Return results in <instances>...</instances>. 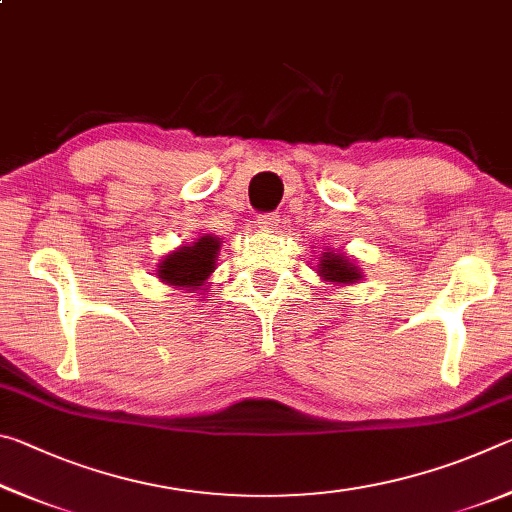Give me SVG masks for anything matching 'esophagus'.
<instances>
[{"mask_svg": "<svg viewBox=\"0 0 512 512\" xmlns=\"http://www.w3.org/2000/svg\"><path fill=\"white\" fill-rule=\"evenodd\" d=\"M257 223L259 228L266 230V232H273L277 225H280V214L277 212H266V214H259L257 216Z\"/></svg>", "mask_w": 512, "mask_h": 512, "instance_id": "1", "label": "esophagus"}]
</instances>
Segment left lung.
<instances>
[{"instance_id": "1", "label": "left lung", "mask_w": 512, "mask_h": 512, "mask_svg": "<svg viewBox=\"0 0 512 512\" xmlns=\"http://www.w3.org/2000/svg\"><path fill=\"white\" fill-rule=\"evenodd\" d=\"M318 273L323 275L327 282H339V284H350L361 277L359 268L352 266L348 259L339 253H325L320 257Z\"/></svg>"}]
</instances>
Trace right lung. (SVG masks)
<instances>
[{"label": "right lung", "mask_w": 512, "mask_h": 512, "mask_svg": "<svg viewBox=\"0 0 512 512\" xmlns=\"http://www.w3.org/2000/svg\"><path fill=\"white\" fill-rule=\"evenodd\" d=\"M219 248V237L205 235L196 244L176 250L158 268L162 282L171 284V287H185L189 291L201 289L214 271V259L219 255Z\"/></svg>", "instance_id": "1"}]
</instances>
